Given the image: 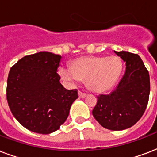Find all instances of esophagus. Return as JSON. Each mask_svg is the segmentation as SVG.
I'll use <instances>...</instances> for the list:
<instances>
[{
    "mask_svg": "<svg viewBox=\"0 0 157 157\" xmlns=\"http://www.w3.org/2000/svg\"><path fill=\"white\" fill-rule=\"evenodd\" d=\"M78 94H79V97H80L81 98H86V96H87V94L83 93V92H81V91H78Z\"/></svg>",
    "mask_w": 157,
    "mask_h": 157,
    "instance_id": "1",
    "label": "esophagus"
}]
</instances>
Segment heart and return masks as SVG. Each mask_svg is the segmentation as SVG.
I'll list each match as a JSON object with an SVG mask.
<instances>
[{
    "label": "heart",
    "mask_w": 157,
    "mask_h": 157,
    "mask_svg": "<svg viewBox=\"0 0 157 157\" xmlns=\"http://www.w3.org/2000/svg\"><path fill=\"white\" fill-rule=\"evenodd\" d=\"M122 70V63L117 56H86L71 62L70 68L61 67L62 79L71 83L86 80L87 86L96 93H103L114 86Z\"/></svg>",
    "instance_id": "heart-1"
}]
</instances>
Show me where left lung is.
Masks as SVG:
<instances>
[{
    "label": "left lung",
    "mask_w": 157,
    "mask_h": 157,
    "mask_svg": "<svg viewBox=\"0 0 157 157\" xmlns=\"http://www.w3.org/2000/svg\"><path fill=\"white\" fill-rule=\"evenodd\" d=\"M114 52L125 63V71L112 93L98 96L92 114L106 129L123 130L136 124L144 115L148 103L150 77L138 54Z\"/></svg>",
    "instance_id": "8db88e82"
}]
</instances>
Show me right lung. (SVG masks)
Listing matches in <instances>:
<instances>
[{"mask_svg":"<svg viewBox=\"0 0 157 157\" xmlns=\"http://www.w3.org/2000/svg\"><path fill=\"white\" fill-rule=\"evenodd\" d=\"M62 57L51 52L26 55L10 70L6 98L16 120L38 134L56 131L67 120L77 90H66L57 71Z\"/></svg>","mask_w":157,"mask_h":157,"instance_id":"right-lung-1","label":"right lung"}]
</instances>
